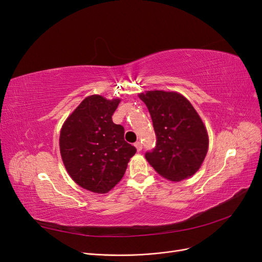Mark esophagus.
Returning <instances> with one entry per match:
<instances>
[{
  "label": "esophagus",
  "instance_id": "obj_1",
  "mask_svg": "<svg viewBox=\"0 0 262 262\" xmlns=\"http://www.w3.org/2000/svg\"><path fill=\"white\" fill-rule=\"evenodd\" d=\"M134 146L137 147L138 152H140V150L142 149V143H141V142H136V143H134Z\"/></svg>",
  "mask_w": 262,
  "mask_h": 262
}]
</instances>
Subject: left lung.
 <instances>
[{
	"label": "left lung",
	"mask_w": 262,
	"mask_h": 262,
	"mask_svg": "<svg viewBox=\"0 0 262 262\" xmlns=\"http://www.w3.org/2000/svg\"><path fill=\"white\" fill-rule=\"evenodd\" d=\"M146 105L156 136L147 162L166 179L180 181L198 171L208 152L209 138L201 118L182 95L152 91L139 94Z\"/></svg>",
	"instance_id": "obj_1"
}]
</instances>
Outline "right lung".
I'll list each match as a JSON object with an SVG mask.
<instances>
[{"mask_svg":"<svg viewBox=\"0 0 262 262\" xmlns=\"http://www.w3.org/2000/svg\"><path fill=\"white\" fill-rule=\"evenodd\" d=\"M120 99L86 97L60 133L63 164L78 186L106 193L123 177L137 148L124 141V128L113 122Z\"/></svg>","mask_w":262,"mask_h":262,"instance_id":"obj_1","label":"right lung"}]
</instances>
